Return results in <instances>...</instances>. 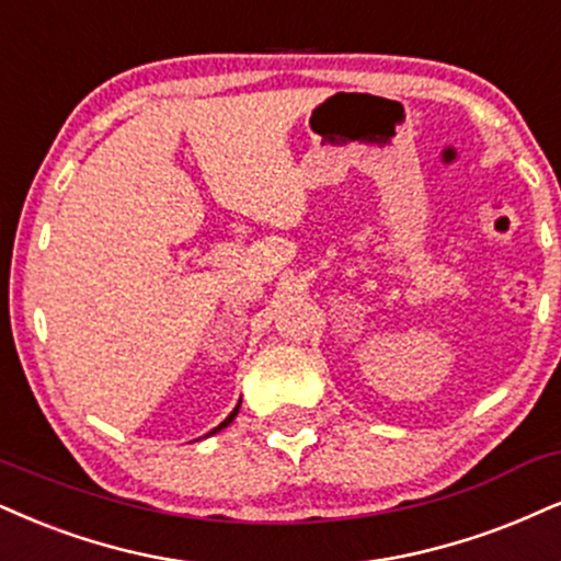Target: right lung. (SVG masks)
<instances>
[{
  "label": "right lung",
  "mask_w": 561,
  "mask_h": 561,
  "mask_svg": "<svg viewBox=\"0 0 561 561\" xmlns=\"http://www.w3.org/2000/svg\"><path fill=\"white\" fill-rule=\"evenodd\" d=\"M239 405H241V400H239ZM239 405L237 408H233V411H231V416H228L226 421H224V424H220V426H216V428H213V432L210 434H216V432H220V428H224V426H228V424H231V421H233V416H237V413H239Z\"/></svg>",
  "instance_id": "obj_1"
}]
</instances>
